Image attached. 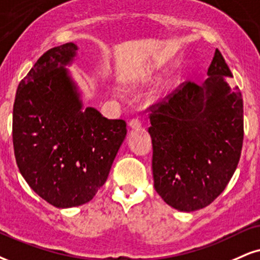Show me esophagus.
Masks as SVG:
<instances>
[{
    "mask_svg": "<svg viewBox=\"0 0 260 260\" xmlns=\"http://www.w3.org/2000/svg\"><path fill=\"white\" fill-rule=\"evenodd\" d=\"M129 126L131 127V129H140V127H141L140 119H137V118H134V119H131L129 121Z\"/></svg>",
    "mask_w": 260,
    "mask_h": 260,
    "instance_id": "obj_1",
    "label": "esophagus"
}]
</instances>
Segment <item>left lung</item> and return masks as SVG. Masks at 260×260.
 <instances>
[{"label": "left lung", "instance_id": "left-lung-1", "mask_svg": "<svg viewBox=\"0 0 260 260\" xmlns=\"http://www.w3.org/2000/svg\"><path fill=\"white\" fill-rule=\"evenodd\" d=\"M203 85L187 81L150 106L154 188L184 212L210 205L238 168L243 141V104L218 49Z\"/></svg>", "mask_w": 260, "mask_h": 260}]
</instances>
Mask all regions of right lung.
<instances>
[{"label": "right lung", "mask_w": 260, "mask_h": 260, "mask_svg": "<svg viewBox=\"0 0 260 260\" xmlns=\"http://www.w3.org/2000/svg\"><path fill=\"white\" fill-rule=\"evenodd\" d=\"M75 43L52 48L20 82L13 107V146L20 174L55 207L90 201L105 184L126 135L123 119L83 107L65 69Z\"/></svg>", "instance_id": "add662e5"}]
</instances>
